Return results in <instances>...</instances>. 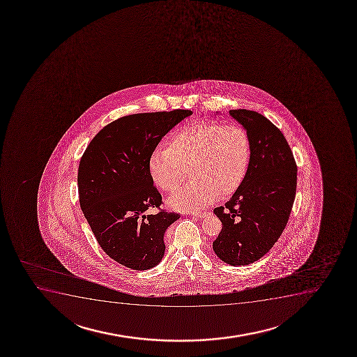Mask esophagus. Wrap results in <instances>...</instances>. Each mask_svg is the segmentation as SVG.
<instances>
[{"mask_svg": "<svg viewBox=\"0 0 357 357\" xmlns=\"http://www.w3.org/2000/svg\"><path fill=\"white\" fill-rule=\"evenodd\" d=\"M192 216H196V218H206L209 215V213H206V211H196V213H191Z\"/></svg>", "mask_w": 357, "mask_h": 357, "instance_id": "esophagus-1", "label": "esophagus"}]
</instances>
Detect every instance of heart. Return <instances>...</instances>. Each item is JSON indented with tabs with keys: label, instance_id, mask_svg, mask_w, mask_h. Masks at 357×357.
<instances>
[{
	"label": "heart",
	"instance_id": "b5f03b06",
	"mask_svg": "<svg viewBox=\"0 0 357 357\" xmlns=\"http://www.w3.org/2000/svg\"><path fill=\"white\" fill-rule=\"evenodd\" d=\"M251 158V139L243 126L197 122L181 129L169 147L151 151L149 172L158 186L174 192L190 168L192 181L172 196L169 204L184 211L199 210L238 191Z\"/></svg>",
	"mask_w": 357,
	"mask_h": 357
}]
</instances>
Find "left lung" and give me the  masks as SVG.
Masks as SVG:
<instances>
[{
	"label": "left lung",
	"instance_id": "left-lung-1",
	"mask_svg": "<svg viewBox=\"0 0 357 357\" xmlns=\"http://www.w3.org/2000/svg\"><path fill=\"white\" fill-rule=\"evenodd\" d=\"M251 139L248 176L225 206L214 213L222 229L213 243L227 264L248 265L270 251L284 231L293 208L298 167L281 130L263 114L231 109Z\"/></svg>",
	"mask_w": 357,
	"mask_h": 357
}]
</instances>
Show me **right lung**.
Instances as JSON below:
<instances>
[{
    "label": "right lung",
    "mask_w": 357,
    "mask_h": 357,
    "mask_svg": "<svg viewBox=\"0 0 357 357\" xmlns=\"http://www.w3.org/2000/svg\"><path fill=\"white\" fill-rule=\"evenodd\" d=\"M190 109L136 114L102 128L86 148L77 172L81 210L106 255L132 270L159 264L165 234L176 213L147 210L162 204L149 172V158L161 139Z\"/></svg>",
    "instance_id": "obj_1"
}]
</instances>
